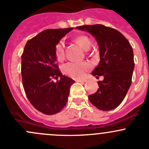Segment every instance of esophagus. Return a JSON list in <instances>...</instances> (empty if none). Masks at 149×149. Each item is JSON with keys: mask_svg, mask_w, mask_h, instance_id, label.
I'll return each mask as SVG.
<instances>
[{"mask_svg": "<svg viewBox=\"0 0 149 149\" xmlns=\"http://www.w3.org/2000/svg\"><path fill=\"white\" fill-rule=\"evenodd\" d=\"M77 82H86V79H77Z\"/></svg>", "mask_w": 149, "mask_h": 149, "instance_id": "1", "label": "esophagus"}]
</instances>
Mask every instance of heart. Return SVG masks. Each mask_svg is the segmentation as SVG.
I'll return each mask as SVG.
<instances>
[{
	"label": "heart",
	"instance_id": "obj_1",
	"mask_svg": "<svg viewBox=\"0 0 149 149\" xmlns=\"http://www.w3.org/2000/svg\"><path fill=\"white\" fill-rule=\"evenodd\" d=\"M74 41L77 43L84 49L87 51L90 49L92 45V41L88 36L85 35H79L75 36ZM64 41L60 40L58 41L54 47V54L56 59L59 62H62L65 57V50H64ZM91 65L87 62H70L66 63L62 67V71L67 76L74 79H81L84 77L86 72L90 70Z\"/></svg>",
	"mask_w": 149,
	"mask_h": 149
}]
</instances>
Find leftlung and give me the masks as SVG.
<instances>
[{"label":"left lung","mask_w":149,"mask_h":149,"mask_svg":"<svg viewBox=\"0 0 149 149\" xmlns=\"http://www.w3.org/2000/svg\"><path fill=\"white\" fill-rule=\"evenodd\" d=\"M77 29L87 31L97 41L99 64L92 74L98 81L97 92L88 96L90 102L101 110H111L123 102L131 85L134 69L133 52L128 39L116 29L102 24L85 25Z\"/></svg>","instance_id":"obj_1"}]
</instances>
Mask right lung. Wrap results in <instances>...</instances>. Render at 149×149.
<instances>
[{
  "label": "right lung",
  "instance_id": "right-lung-1",
  "mask_svg": "<svg viewBox=\"0 0 149 149\" xmlns=\"http://www.w3.org/2000/svg\"><path fill=\"white\" fill-rule=\"evenodd\" d=\"M73 28L47 29L26 44L21 55V76L26 95L32 105L46 115L59 113L66 105L71 78L62 74L54 47ZM61 78L54 83L52 79Z\"/></svg>",
  "mask_w": 149,
  "mask_h": 149
}]
</instances>
